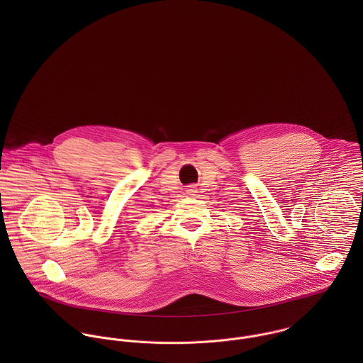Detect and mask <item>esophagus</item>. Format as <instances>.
<instances>
[{
	"mask_svg": "<svg viewBox=\"0 0 363 363\" xmlns=\"http://www.w3.org/2000/svg\"><path fill=\"white\" fill-rule=\"evenodd\" d=\"M187 193H189L190 196H194V193H197V190H196L194 187H190V189H187Z\"/></svg>",
	"mask_w": 363,
	"mask_h": 363,
	"instance_id": "obj_1",
	"label": "esophagus"
}]
</instances>
